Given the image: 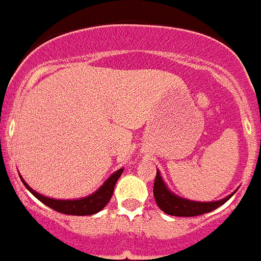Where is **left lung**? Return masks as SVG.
<instances>
[{"label":"left lung","instance_id":"left-lung-1","mask_svg":"<svg viewBox=\"0 0 261 261\" xmlns=\"http://www.w3.org/2000/svg\"><path fill=\"white\" fill-rule=\"evenodd\" d=\"M234 192L224 199L217 200V202H194V200L184 199V198L170 192L169 188L162 180L159 170H157L153 184V197L160 210L164 211L167 215L176 216V217H194V216L212 212L216 208L221 207L223 203H226L234 194Z\"/></svg>","mask_w":261,"mask_h":261}]
</instances>
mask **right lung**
<instances>
[{
    "instance_id": "add662e5",
    "label": "right lung",
    "mask_w": 261,
    "mask_h": 261,
    "mask_svg": "<svg viewBox=\"0 0 261 261\" xmlns=\"http://www.w3.org/2000/svg\"><path fill=\"white\" fill-rule=\"evenodd\" d=\"M123 170L119 169L118 171H115L99 189L95 193H92L91 195H87L85 198H80V199H71V200H63V199H53V198L44 197V195L39 194L38 192L33 190L29 185L25 182V180L22 179L21 175H20V179H21L22 184L25 185L28 190L34 195L37 199H39L40 202L44 203L45 205H48L51 210L57 211V212L64 213V215H71V216H91L95 213L100 212L105 205L109 203L110 198H112L113 192H114V187L117 184L118 179L122 175Z\"/></svg>"
}]
</instances>
